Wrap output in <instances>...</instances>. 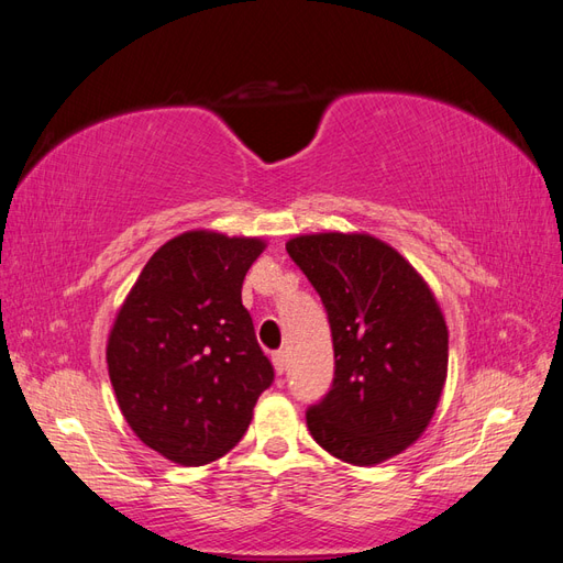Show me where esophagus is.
Wrapping results in <instances>:
<instances>
[{"label":"esophagus","instance_id":"esophagus-1","mask_svg":"<svg viewBox=\"0 0 563 563\" xmlns=\"http://www.w3.org/2000/svg\"><path fill=\"white\" fill-rule=\"evenodd\" d=\"M272 364H275V371L282 376V373L286 371V352L284 350L272 352Z\"/></svg>","mask_w":563,"mask_h":563}]
</instances>
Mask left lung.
Wrapping results in <instances>:
<instances>
[{"label":"left lung","mask_w":563,"mask_h":563,"mask_svg":"<svg viewBox=\"0 0 563 563\" xmlns=\"http://www.w3.org/2000/svg\"><path fill=\"white\" fill-rule=\"evenodd\" d=\"M327 308L335 371L308 408L317 444L350 465H378L428 428L449 368V331L430 286L371 234L321 232L286 244Z\"/></svg>","instance_id":"obj_1"}]
</instances>
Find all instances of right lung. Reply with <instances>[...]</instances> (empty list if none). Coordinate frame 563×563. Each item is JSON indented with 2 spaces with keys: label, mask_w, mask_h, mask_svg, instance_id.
<instances>
[{
  "label": "right lung",
  "mask_w": 563,
  "mask_h": 563,
  "mask_svg": "<svg viewBox=\"0 0 563 563\" xmlns=\"http://www.w3.org/2000/svg\"><path fill=\"white\" fill-rule=\"evenodd\" d=\"M265 242L192 230L143 267L108 338L117 404L145 446L185 467L225 455L275 380L242 305Z\"/></svg>",
  "instance_id": "add662e5"
}]
</instances>
